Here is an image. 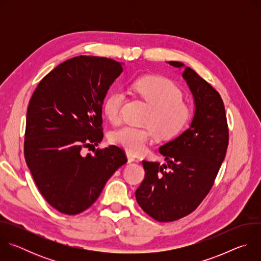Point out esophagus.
Segmentation results:
<instances>
[{
	"label": "esophagus",
	"mask_w": 261,
	"mask_h": 261,
	"mask_svg": "<svg viewBox=\"0 0 261 261\" xmlns=\"http://www.w3.org/2000/svg\"><path fill=\"white\" fill-rule=\"evenodd\" d=\"M127 158H128V163H132L135 161V157L131 154H127Z\"/></svg>",
	"instance_id": "obj_1"
}]
</instances>
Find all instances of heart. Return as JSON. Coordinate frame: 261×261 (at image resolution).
<instances>
[{"label": "heart", "instance_id": "b5f03b06", "mask_svg": "<svg viewBox=\"0 0 261 261\" xmlns=\"http://www.w3.org/2000/svg\"><path fill=\"white\" fill-rule=\"evenodd\" d=\"M132 91L150 106L144 124L153 129L157 137L174 138L190 124L192 108L181 100L180 89L170 80L163 76H142L133 82ZM124 100L125 94L121 90L111 91L106 96L102 110L109 122H120ZM153 131L150 128L125 126L110 134V141L131 155H140L145 152Z\"/></svg>", "mask_w": 261, "mask_h": 261}]
</instances>
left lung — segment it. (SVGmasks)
Returning <instances> with one entry per match:
<instances>
[{
    "mask_svg": "<svg viewBox=\"0 0 261 261\" xmlns=\"http://www.w3.org/2000/svg\"><path fill=\"white\" fill-rule=\"evenodd\" d=\"M195 104L190 127L160 146L166 164L142 161L145 176L135 192L139 206L159 222H171L192 213L213 187L228 145L225 107L220 94L180 62Z\"/></svg>",
    "mask_w": 261,
    "mask_h": 261,
    "instance_id": "8db88e82",
    "label": "left lung"
}]
</instances>
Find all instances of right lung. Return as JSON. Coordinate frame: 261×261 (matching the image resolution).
<instances>
[{
    "label": "right lung",
    "mask_w": 261,
    "mask_h": 261,
    "mask_svg": "<svg viewBox=\"0 0 261 261\" xmlns=\"http://www.w3.org/2000/svg\"><path fill=\"white\" fill-rule=\"evenodd\" d=\"M123 67L115 60L80 56L57 66L37 86L27 111L24 158L40 193L57 211L76 215L99 197L127 162L110 145L84 155L103 138L102 104Z\"/></svg>",
    "instance_id": "1"
}]
</instances>
